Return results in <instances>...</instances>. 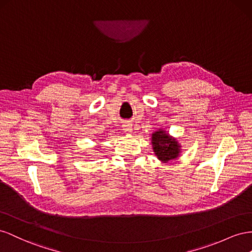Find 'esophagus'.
<instances>
[{
  "label": "esophagus",
  "mask_w": 252,
  "mask_h": 252,
  "mask_svg": "<svg viewBox=\"0 0 252 252\" xmlns=\"http://www.w3.org/2000/svg\"><path fill=\"white\" fill-rule=\"evenodd\" d=\"M124 130L126 131V132H127V133H132V131H133V127H132V125H128V124H126V125H124Z\"/></svg>",
  "instance_id": "obj_1"
}]
</instances>
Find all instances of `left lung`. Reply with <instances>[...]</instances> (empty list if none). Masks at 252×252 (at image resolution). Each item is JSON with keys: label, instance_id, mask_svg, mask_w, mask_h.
<instances>
[{"label": "left lung", "instance_id": "1", "mask_svg": "<svg viewBox=\"0 0 252 252\" xmlns=\"http://www.w3.org/2000/svg\"><path fill=\"white\" fill-rule=\"evenodd\" d=\"M152 143L155 155L159 160L167 162L171 159L178 157L181 152V146L176 139L170 136L162 130H158L152 134Z\"/></svg>", "mask_w": 252, "mask_h": 252}]
</instances>
